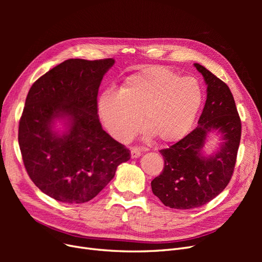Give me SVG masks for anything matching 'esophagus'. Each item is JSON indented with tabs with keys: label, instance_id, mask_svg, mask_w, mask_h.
Returning a JSON list of instances; mask_svg holds the SVG:
<instances>
[{
	"label": "esophagus",
	"instance_id": "1",
	"mask_svg": "<svg viewBox=\"0 0 262 262\" xmlns=\"http://www.w3.org/2000/svg\"><path fill=\"white\" fill-rule=\"evenodd\" d=\"M141 152H142V149H141L140 147H137V146L132 147V148H131V157H132V158H138V157H140V156H141Z\"/></svg>",
	"mask_w": 262,
	"mask_h": 262
}]
</instances>
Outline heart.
Here are the masks:
<instances>
[{"instance_id": "obj_1", "label": "heart", "mask_w": 262, "mask_h": 262, "mask_svg": "<svg viewBox=\"0 0 262 262\" xmlns=\"http://www.w3.org/2000/svg\"><path fill=\"white\" fill-rule=\"evenodd\" d=\"M202 100L195 78L181 77L164 67H146L126 77L120 91L102 93L98 112L118 141L129 140L138 131L142 115L145 138L168 144L191 129Z\"/></svg>"}]
</instances>
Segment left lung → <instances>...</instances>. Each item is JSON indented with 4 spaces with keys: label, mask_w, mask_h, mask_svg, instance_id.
I'll return each mask as SVG.
<instances>
[{
    "label": "left lung",
    "mask_w": 262,
    "mask_h": 262,
    "mask_svg": "<svg viewBox=\"0 0 262 262\" xmlns=\"http://www.w3.org/2000/svg\"><path fill=\"white\" fill-rule=\"evenodd\" d=\"M194 67L208 85L198 126L177 143L160 150L164 168L150 182L163 204L177 210L199 208L223 191L233 176L242 137V121L229 87L199 63ZM213 129L221 132L225 141L215 155L205 158L202 148Z\"/></svg>",
    "instance_id": "8db88e82"
}]
</instances>
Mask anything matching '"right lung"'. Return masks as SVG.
Masks as SVG:
<instances>
[{
  "mask_svg": "<svg viewBox=\"0 0 262 262\" xmlns=\"http://www.w3.org/2000/svg\"><path fill=\"white\" fill-rule=\"evenodd\" d=\"M115 60L69 59L30 87L18 125V143L29 178L63 203H84L104 189L130 150L102 130L97 95ZM67 117L62 136L52 130Z\"/></svg>",
  "mask_w": 262,
  "mask_h": 262,
  "instance_id": "1",
  "label": "right lung"
}]
</instances>
